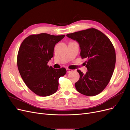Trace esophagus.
<instances>
[{"instance_id":"34e87169","label":"esophagus","mask_w":130,"mask_h":130,"mask_svg":"<svg viewBox=\"0 0 130 130\" xmlns=\"http://www.w3.org/2000/svg\"><path fill=\"white\" fill-rule=\"evenodd\" d=\"M72 71V70L69 69H67V73H70Z\"/></svg>"}]
</instances>
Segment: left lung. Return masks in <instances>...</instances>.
Listing matches in <instances>:
<instances>
[{"instance_id":"8db88e82","label":"left lung","mask_w":130,"mask_h":130,"mask_svg":"<svg viewBox=\"0 0 130 130\" xmlns=\"http://www.w3.org/2000/svg\"><path fill=\"white\" fill-rule=\"evenodd\" d=\"M67 36L79 43L81 57L88 59L86 73L77 70L80 78L75 83L76 89L87 96L101 93L108 85L115 68L116 55L111 41L95 28L69 34Z\"/></svg>"}]
</instances>
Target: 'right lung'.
Instances as JSON below:
<instances>
[{
    "label": "right lung",
    "mask_w": 130,
    "mask_h": 130,
    "mask_svg": "<svg viewBox=\"0 0 130 130\" xmlns=\"http://www.w3.org/2000/svg\"><path fill=\"white\" fill-rule=\"evenodd\" d=\"M64 36L32 35L20 45L17 56L19 72L26 86L38 95L47 96L56 92L59 79L67 72L64 68L55 69L47 65L53 57L56 44Z\"/></svg>",
    "instance_id": "right-lung-1"
}]
</instances>
